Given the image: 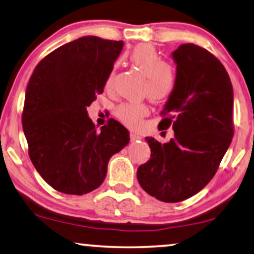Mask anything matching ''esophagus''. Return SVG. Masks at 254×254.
<instances>
[{
	"label": "esophagus",
	"mask_w": 254,
	"mask_h": 254,
	"mask_svg": "<svg viewBox=\"0 0 254 254\" xmlns=\"http://www.w3.org/2000/svg\"><path fill=\"white\" fill-rule=\"evenodd\" d=\"M130 138H131L132 141H135V140L142 139V135L137 133V132H131V133H130Z\"/></svg>",
	"instance_id": "esophagus-1"
}]
</instances>
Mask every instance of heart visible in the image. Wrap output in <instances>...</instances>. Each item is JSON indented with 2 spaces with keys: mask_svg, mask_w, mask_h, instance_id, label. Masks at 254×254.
<instances>
[{
  "mask_svg": "<svg viewBox=\"0 0 254 254\" xmlns=\"http://www.w3.org/2000/svg\"><path fill=\"white\" fill-rule=\"evenodd\" d=\"M131 63L145 75L143 91L154 101H161L171 96L177 85V71L171 64L163 62L161 55L150 44H139L131 51ZM116 68L113 67L106 78V88L114 84ZM148 114V107L143 103H127L119 106L116 115L128 127H137L140 120Z\"/></svg>",
  "mask_w": 254,
  "mask_h": 254,
  "instance_id": "1",
  "label": "heart"
}]
</instances>
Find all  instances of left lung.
I'll return each instance as SVG.
<instances>
[{"label":"left lung","mask_w":254,"mask_h":254,"mask_svg":"<svg viewBox=\"0 0 254 254\" xmlns=\"http://www.w3.org/2000/svg\"><path fill=\"white\" fill-rule=\"evenodd\" d=\"M177 85L158 127H172L175 138L161 143L146 137L150 160L137 178L147 194L166 203L185 200L206 186L234 135L233 85L217 57L198 45L173 51Z\"/></svg>","instance_id":"left-lung-1"}]
</instances>
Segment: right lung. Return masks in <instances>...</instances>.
<instances>
[{
	"label": "right lung",
	"mask_w": 254,
	"mask_h": 254,
	"mask_svg": "<svg viewBox=\"0 0 254 254\" xmlns=\"http://www.w3.org/2000/svg\"><path fill=\"white\" fill-rule=\"evenodd\" d=\"M122 48L123 41L79 37L44 57L29 78L21 121L30 161L64 194L99 187L108 161L130 140L113 119L97 132L86 111L104 91Z\"/></svg>",
	"instance_id": "add662e5"
}]
</instances>
